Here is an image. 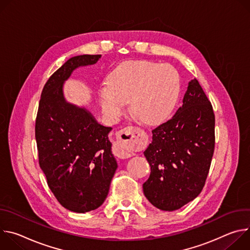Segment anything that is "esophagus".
Instances as JSON below:
<instances>
[{
    "label": "esophagus",
    "instance_id": "34e87169",
    "mask_svg": "<svg viewBox=\"0 0 250 250\" xmlns=\"http://www.w3.org/2000/svg\"><path fill=\"white\" fill-rule=\"evenodd\" d=\"M118 142L116 145V154L120 158H128L134 155L130 149L132 146L137 144L139 137V129L133 126H126L121 129L118 133Z\"/></svg>",
    "mask_w": 250,
    "mask_h": 250
}]
</instances>
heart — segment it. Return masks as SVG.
Wrapping results in <instances>:
<instances>
[{
  "mask_svg": "<svg viewBox=\"0 0 250 250\" xmlns=\"http://www.w3.org/2000/svg\"><path fill=\"white\" fill-rule=\"evenodd\" d=\"M110 84L100 90L104 114L117 120L130 102L132 113L146 124L164 121L173 110L180 92L177 71L169 65L146 60H127L110 74Z\"/></svg>",
  "mask_w": 250,
  "mask_h": 250,
  "instance_id": "obj_1",
  "label": "heart"
}]
</instances>
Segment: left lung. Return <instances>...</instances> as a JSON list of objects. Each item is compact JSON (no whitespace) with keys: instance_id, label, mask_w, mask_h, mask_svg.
<instances>
[{"instance_id":"8db88e82","label":"left lung","mask_w":250,"mask_h":250,"mask_svg":"<svg viewBox=\"0 0 250 250\" xmlns=\"http://www.w3.org/2000/svg\"><path fill=\"white\" fill-rule=\"evenodd\" d=\"M215 114L197 79L189 83L172 119L152 129V142L145 151L150 175L144 183L147 200L172 211L202 192L215 150Z\"/></svg>"}]
</instances>
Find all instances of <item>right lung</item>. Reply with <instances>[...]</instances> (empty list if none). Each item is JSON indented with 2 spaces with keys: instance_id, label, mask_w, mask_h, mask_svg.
Listing matches in <instances>:
<instances>
[{
  "instance_id": "obj_1",
  "label": "right lung",
  "mask_w": 250,
  "mask_h": 250,
  "mask_svg": "<svg viewBox=\"0 0 250 250\" xmlns=\"http://www.w3.org/2000/svg\"><path fill=\"white\" fill-rule=\"evenodd\" d=\"M100 57L75 56L57 69L43 87L35 120L39 163L47 185L65 208L75 212L96 209L104 202L118 168L109 139L112 127L66 103L62 93L74 69Z\"/></svg>"
}]
</instances>
